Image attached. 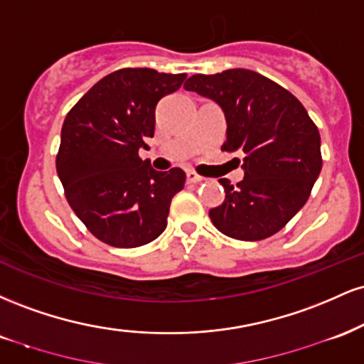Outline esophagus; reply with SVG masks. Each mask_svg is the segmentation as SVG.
I'll use <instances>...</instances> for the list:
<instances>
[{
  "label": "esophagus",
  "instance_id": "obj_1",
  "mask_svg": "<svg viewBox=\"0 0 364 364\" xmlns=\"http://www.w3.org/2000/svg\"><path fill=\"white\" fill-rule=\"evenodd\" d=\"M186 179H188V183H202L203 181V178L198 176V174H196L195 171H188Z\"/></svg>",
  "mask_w": 364,
  "mask_h": 364
}]
</instances>
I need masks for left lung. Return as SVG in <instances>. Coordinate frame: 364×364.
<instances>
[{
    "label": "left lung",
    "mask_w": 364,
    "mask_h": 364,
    "mask_svg": "<svg viewBox=\"0 0 364 364\" xmlns=\"http://www.w3.org/2000/svg\"><path fill=\"white\" fill-rule=\"evenodd\" d=\"M185 89L210 99L228 123V152L245 154L243 181L228 178L223 205L210 208L212 224L241 241L275 235L301 210L321 171L320 133L303 104L252 70L193 75Z\"/></svg>",
    "instance_id": "1"
}]
</instances>
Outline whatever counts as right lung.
<instances>
[{
  "label": "right lung",
  "mask_w": 364,
  "mask_h": 364,
  "mask_svg": "<svg viewBox=\"0 0 364 364\" xmlns=\"http://www.w3.org/2000/svg\"><path fill=\"white\" fill-rule=\"evenodd\" d=\"M186 75L123 68L73 106L61 128L56 171L66 200L102 243L136 248L164 232L185 171H156L139 150L154 136L156 106Z\"/></svg>",
  "instance_id": "1"
}]
</instances>
